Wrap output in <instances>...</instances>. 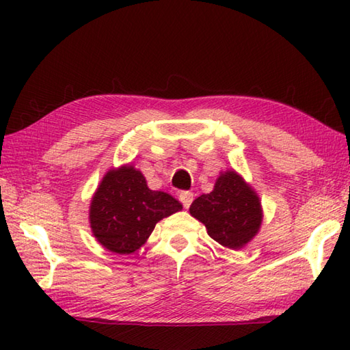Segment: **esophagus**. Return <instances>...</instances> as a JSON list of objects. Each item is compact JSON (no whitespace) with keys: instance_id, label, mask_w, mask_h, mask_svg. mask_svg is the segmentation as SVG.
<instances>
[{"instance_id":"obj_1","label":"esophagus","mask_w":350,"mask_h":350,"mask_svg":"<svg viewBox=\"0 0 350 350\" xmlns=\"http://www.w3.org/2000/svg\"><path fill=\"white\" fill-rule=\"evenodd\" d=\"M179 200L182 202L185 209H188V207L192 203V200H194V194H192V192H189V191H182L179 194Z\"/></svg>"}]
</instances>
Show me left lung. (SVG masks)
I'll list each match as a JSON object with an SVG mask.
<instances>
[{
    "instance_id": "8db88e82",
    "label": "left lung",
    "mask_w": 350,
    "mask_h": 350,
    "mask_svg": "<svg viewBox=\"0 0 350 350\" xmlns=\"http://www.w3.org/2000/svg\"><path fill=\"white\" fill-rule=\"evenodd\" d=\"M189 212L203 222L213 241L230 250H241L262 226L263 211L260 198L236 171L222 173L211 194L192 202Z\"/></svg>"
}]
</instances>
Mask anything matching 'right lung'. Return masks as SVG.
<instances>
[{
  "mask_svg": "<svg viewBox=\"0 0 350 350\" xmlns=\"http://www.w3.org/2000/svg\"><path fill=\"white\" fill-rule=\"evenodd\" d=\"M182 211L163 191L148 189L146 177L132 165L109 170L90 204V227L96 239L116 254H132L152 234L156 222Z\"/></svg>",
  "mask_w": 350,
  "mask_h": 350,
  "instance_id": "obj_1",
  "label": "right lung"
}]
</instances>
